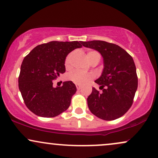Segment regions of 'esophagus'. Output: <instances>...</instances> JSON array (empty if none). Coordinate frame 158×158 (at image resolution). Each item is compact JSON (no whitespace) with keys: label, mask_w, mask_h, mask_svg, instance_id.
Returning a JSON list of instances; mask_svg holds the SVG:
<instances>
[{"label":"esophagus","mask_w":158,"mask_h":158,"mask_svg":"<svg viewBox=\"0 0 158 158\" xmlns=\"http://www.w3.org/2000/svg\"><path fill=\"white\" fill-rule=\"evenodd\" d=\"M77 90H80L81 89V87L80 86V85H77Z\"/></svg>","instance_id":"34e87169"}]
</instances>
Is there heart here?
Masks as SVG:
<instances>
[{
  "label": "heart",
  "mask_w": 158,
  "mask_h": 158,
  "mask_svg": "<svg viewBox=\"0 0 158 158\" xmlns=\"http://www.w3.org/2000/svg\"><path fill=\"white\" fill-rule=\"evenodd\" d=\"M72 54H70L68 57H67L66 60H65V65L66 67L70 66V57H71ZM87 58H88V61H90L93 60L95 58H99L100 59V56H99V52L94 50H90L87 52ZM93 79V75L88 73H82V72L79 71V70H73L70 71V73H68L67 75V79L69 81H72V82L75 83V84L79 85H84Z\"/></svg>",
  "instance_id": "1"
}]
</instances>
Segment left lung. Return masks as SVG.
<instances>
[{
	"instance_id": "left-lung-1",
	"label": "left lung",
	"mask_w": 158,
	"mask_h": 158,
	"mask_svg": "<svg viewBox=\"0 0 158 158\" xmlns=\"http://www.w3.org/2000/svg\"><path fill=\"white\" fill-rule=\"evenodd\" d=\"M81 44L99 52L104 64L102 75L95 81L102 93L92 88L87 99L89 110L104 120L119 118L131 108L137 89L133 59L118 45L104 41H82Z\"/></svg>"
}]
</instances>
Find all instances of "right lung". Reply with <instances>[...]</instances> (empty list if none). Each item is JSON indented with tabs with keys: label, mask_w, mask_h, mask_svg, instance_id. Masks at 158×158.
<instances>
[{
	"label": "right lung",
	"mask_w": 158,
	"mask_h": 158,
	"mask_svg": "<svg viewBox=\"0 0 158 158\" xmlns=\"http://www.w3.org/2000/svg\"><path fill=\"white\" fill-rule=\"evenodd\" d=\"M82 41H56L38 45L23 59L19 88L29 110L42 117H53L66 110L77 87L70 81L52 87V80L65 72L67 56Z\"/></svg>",
	"instance_id": "obj_1"
}]
</instances>
